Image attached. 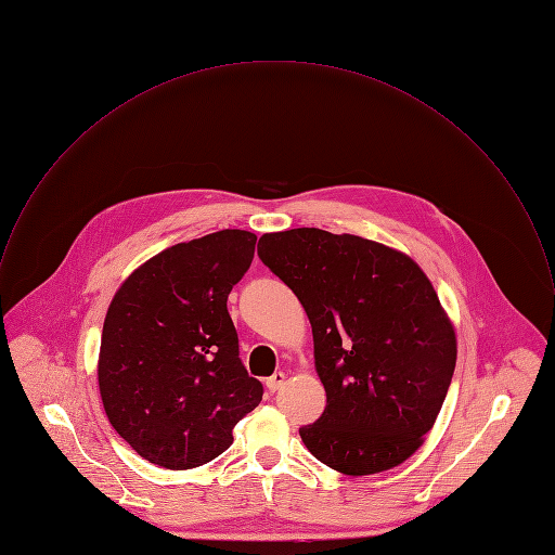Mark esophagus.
<instances>
[{
    "label": "esophagus",
    "instance_id": "1",
    "mask_svg": "<svg viewBox=\"0 0 555 555\" xmlns=\"http://www.w3.org/2000/svg\"><path fill=\"white\" fill-rule=\"evenodd\" d=\"M284 383H286V374H284V372H275V374H271V376L267 378L269 391H278Z\"/></svg>",
    "mask_w": 555,
    "mask_h": 555
}]
</instances>
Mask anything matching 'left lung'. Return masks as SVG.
Returning <instances> with one entry per match:
<instances>
[{"instance_id":"obj_1","label":"left lung","mask_w":555,"mask_h":555,"mask_svg":"<svg viewBox=\"0 0 555 555\" xmlns=\"http://www.w3.org/2000/svg\"><path fill=\"white\" fill-rule=\"evenodd\" d=\"M260 260L297 295L327 393L299 435L327 467L370 476L404 463L433 428L456 366V334L406 254L319 228L267 232Z\"/></svg>"}]
</instances>
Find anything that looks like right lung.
<instances>
[{
    "instance_id": "obj_1",
    "label": "right lung",
    "mask_w": 555,
    "mask_h": 555,
    "mask_svg": "<svg viewBox=\"0 0 555 555\" xmlns=\"http://www.w3.org/2000/svg\"><path fill=\"white\" fill-rule=\"evenodd\" d=\"M256 234L219 230L138 267L103 323L99 391L116 433L149 463L199 467L232 443L262 400L238 360L228 295L251 264Z\"/></svg>"
}]
</instances>
